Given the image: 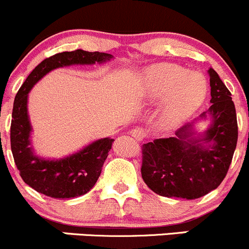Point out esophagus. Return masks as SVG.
I'll use <instances>...</instances> for the list:
<instances>
[{"mask_svg": "<svg viewBox=\"0 0 249 249\" xmlns=\"http://www.w3.org/2000/svg\"><path fill=\"white\" fill-rule=\"evenodd\" d=\"M131 136L134 137V139H136L137 141H142L145 137V132L144 130L141 129V127H135L131 131Z\"/></svg>", "mask_w": 249, "mask_h": 249, "instance_id": "34e87169", "label": "esophagus"}]
</instances>
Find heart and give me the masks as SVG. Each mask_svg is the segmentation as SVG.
Listing matches in <instances>:
<instances>
[{
    "mask_svg": "<svg viewBox=\"0 0 249 249\" xmlns=\"http://www.w3.org/2000/svg\"><path fill=\"white\" fill-rule=\"evenodd\" d=\"M142 88L150 100L162 97L161 115L165 124L177 125L192 115L206 96L201 77L187 73L175 64H157L143 72Z\"/></svg>",
    "mask_w": 249,
    "mask_h": 249,
    "instance_id": "b5f03b06",
    "label": "heart"
}]
</instances>
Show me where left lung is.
<instances>
[{"label":"left lung","mask_w":249,"mask_h":249,"mask_svg":"<svg viewBox=\"0 0 249 249\" xmlns=\"http://www.w3.org/2000/svg\"><path fill=\"white\" fill-rule=\"evenodd\" d=\"M211 104L213 122L202 141L192 139V125L176 132V137L159 139L142 145L141 175L158 195L180 199H199L219 187L231 164L238 127L231 92L211 67Z\"/></svg>","instance_id":"8db88e82"}]
</instances>
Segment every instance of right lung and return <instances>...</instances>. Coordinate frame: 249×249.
I'll return each instance as SVG.
<instances>
[{"instance_id":"add662e5","label":"right lung","mask_w":249,"mask_h":249,"mask_svg":"<svg viewBox=\"0 0 249 249\" xmlns=\"http://www.w3.org/2000/svg\"><path fill=\"white\" fill-rule=\"evenodd\" d=\"M110 57L112 55L106 53L82 49L59 53L37 65L17 92L12 113L11 148L20 177L36 192L60 200L87 194L99 179L114 140H99L61 160H44L36 157L30 147L31 126L27 115V94L52 70L74 64H101Z\"/></svg>"}]
</instances>
